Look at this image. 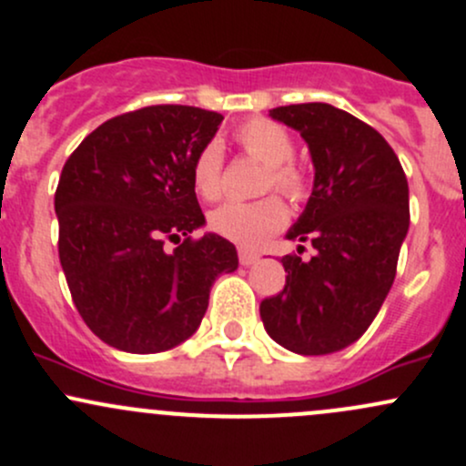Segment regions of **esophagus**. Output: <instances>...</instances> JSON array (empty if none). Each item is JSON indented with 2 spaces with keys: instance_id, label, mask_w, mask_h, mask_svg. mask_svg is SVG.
I'll return each mask as SVG.
<instances>
[{
  "instance_id": "1",
  "label": "esophagus",
  "mask_w": 466,
  "mask_h": 466,
  "mask_svg": "<svg viewBox=\"0 0 466 466\" xmlns=\"http://www.w3.org/2000/svg\"><path fill=\"white\" fill-rule=\"evenodd\" d=\"M257 261H258V257L254 252H249V249H238V263H241L243 268L254 266Z\"/></svg>"
}]
</instances>
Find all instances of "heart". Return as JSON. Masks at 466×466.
Here are the masks:
<instances>
[{
	"label": "heart",
	"instance_id": "1",
	"mask_svg": "<svg viewBox=\"0 0 466 466\" xmlns=\"http://www.w3.org/2000/svg\"><path fill=\"white\" fill-rule=\"evenodd\" d=\"M237 143L249 158L266 165L268 174L263 176V189H274L286 198L299 200L306 194V174L292 163L295 140L277 122L266 117H254L238 127ZM223 149L218 143H209L196 156L192 167V185L196 194L205 200H217L223 189ZM288 212L281 200L268 198L254 203H225L209 214V228L218 237L243 248H258L274 232L286 225Z\"/></svg>",
	"mask_w": 466,
	"mask_h": 466
}]
</instances>
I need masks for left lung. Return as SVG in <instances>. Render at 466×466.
I'll return each mask as SVG.
<instances>
[{"label": "left lung", "mask_w": 466, "mask_h": 466, "mask_svg": "<svg viewBox=\"0 0 466 466\" xmlns=\"http://www.w3.org/2000/svg\"><path fill=\"white\" fill-rule=\"evenodd\" d=\"M270 116L310 151L312 194L286 238L310 241L315 257H283L286 288L258 310L279 346L330 355L364 335L393 286L409 232V183L381 134L337 106L308 102Z\"/></svg>", "instance_id": "obj_1"}]
</instances>
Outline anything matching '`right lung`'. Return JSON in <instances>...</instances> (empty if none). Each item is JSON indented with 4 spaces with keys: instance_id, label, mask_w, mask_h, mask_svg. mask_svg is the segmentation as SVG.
<instances>
[{
    "instance_id": "add662e5",
    "label": "right lung",
    "mask_w": 466,
    "mask_h": 466,
    "mask_svg": "<svg viewBox=\"0 0 466 466\" xmlns=\"http://www.w3.org/2000/svg\"><path fill=\"white\" fill-rule=\"evenodd\" d=\"M223 116L156 105L111 117L66 160L56 192L60 263L86 326L117 350L151 355L198 330L237 248L205 232L192 185L196 156ZM186 241L171 255L164 238Z\"/></svg>"
}]
</instances>
